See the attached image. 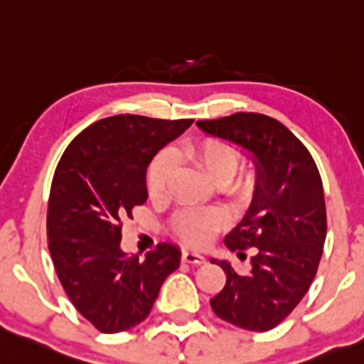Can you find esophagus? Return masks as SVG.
I'll list each match as a JSON object with an SVG mask.
<instances>
[{"instance_id":"obj_1","label":"esophagus","mask_w":364,"mask_h":364,"mask_svg":"<svg viewBox=\"0 0 364 364\" xmlns=\"http://www.w3.org/2000/svg\"><path fill=\"white\" fill-rule=\"evenodd\" d=\"M181 258H183V262L192 263V265H202V263H205L204 256L197 255V252H193V251H183Z\"/></svg>"}]
</instances>
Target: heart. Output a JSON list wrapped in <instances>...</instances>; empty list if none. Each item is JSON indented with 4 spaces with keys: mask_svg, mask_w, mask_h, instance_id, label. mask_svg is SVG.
<instances>
[{
    "mask_svg": "<svg viewBox=\"0 0 364 364\" xmlns=\"http://www.w3.org/2000/svg\"><path fill=\"white\" fill-rule=\"evenodd\" d=\"M186 156L213 185H225L230 192H239V183L228 185L239 169L240 162L239 153L230 144L218 139H205L190 146L186 150ZM172 169H174V156L171 151H162L153 160L148 171V190L151 195L156 197L166 192ZM221 225L223 218L214 211H181L174 218L176 233L192 246H204L205 242H209Z\"/></svg>",
    "mask_w": 364,
    "mask_h": 364,
    "instance_id": "obj_1",
    "label": "heart"
}]
</instances>
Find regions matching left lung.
Segmentation results:
<instances>
[{
  "mask_svg": "<svg viewBox=\"0 0 364 364\" xmlns=\"http://www.w3.org/2000/svg\"><path fill=\"white\" fill-rule=\"evenodd\" d=\"M197 125L255 164L251 204L225 244L232 251L252 246L256 255L246 275L237 274L228 259H211L227 274L211 307L233 326L269 331L300 304L319 267L326 239L319 171L300 139L265 114L235 113Z\"/></svg>",
  "mask_w": 364,
  "mask_h": 364,
  "instance_id": "left-lung-1",
  "label": "left lung"
}]
</instances>
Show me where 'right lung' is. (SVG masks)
<instances>
[{
	"label": "right lung",
	"mask_w": 364,
	"mask_h": 364,
	"mask_svg": "<svg viewBox=\"0 0 364 364\" xmlns=\"http://www.w3.org/2000/svg\"><path fill=\"white\" fill-rule=\"evenodd\" d=\"M192 124L117 114L87 127L60 156L48 198V250L76 311L102 333L146 319L181 262V250L171 242L144 259L122 251L120 220L146 202L153 156Z\"/></svg>",
	"instance_id": "add662e5"
}]
</instances>
